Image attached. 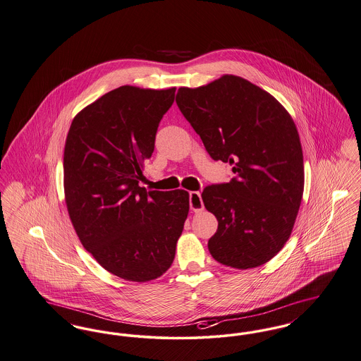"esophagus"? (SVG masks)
Here are the masks:
<instances>
[{
    "label": "esophagus",
    "mask_w": 361,
    "mask_h": 361,
    "mask_svg": "<svg viewBox=\"0 0 361 361\" xmlns=\"http://www.w3.org/2000/svg\"><path fill=\"white\" fill-rule=\"evenodd\" d=\"M189 202H190V209L194 212H201L204 209L202 198L198 192H189Z\"/></svg>",
    "instance_id": "obj_1"
}]
</instances>
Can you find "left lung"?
Wrapping results in <instances>:
<instances>
[{"mask_svg": "<svg viewBox=\"0 0 361 361\" xmlns=\"http://www.w3.org/2000/svg\"><path fill=\"white\" fill-rule=\"evenodd\" d=\"M176 104L209 156L233 166L228 183L201 194L217 219L208 240L212 257L238 269L264 264L288 240L304 192L294 121L269 93L234 75L180 87Z\"/></svg>", "mask_w": 361, "mask_h": 361, "instance_id": "left-lung-1", "label": "left lung"}]
</instances>
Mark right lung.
Here are the masks:
<instances>
[{
  "instance_id": "obj_1",
  "label": "right lung",
  "mask_w": 361,
  "mask_h": 361,
  "mask_svg": "<svg viewBox=\"0 0 361 361\" xmlns=\"http://www.w3.org/2000/svg\"><path fill=\"white\" fill-rule=\"evenodd\" d=\"M121 86L82 109L64 147V192L83 247L111 274L147 282L169 269L189 214V192H146L145 161L175 98Z\"/></svg>"
}]
</instances>
